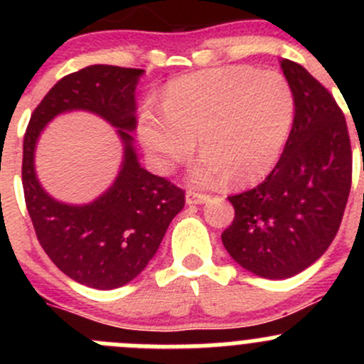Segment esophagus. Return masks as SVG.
Here are the masks:
<instances>
[{"instance_id": "1", "label": "esophagus", "mask_w": 364, "mask_h": 364, "mask_svg": "<svg viewBox=\"0 0 364 364\" xmlns=\"http://www.w3.org/2000/svg\"><path fill=\"white\" fill-rule=\"evenodd\" d=\"M209 197L205 193H199V192H193V190H188L186 192V204L193 205V204H204Z\"/></svg>"}]
</instances>
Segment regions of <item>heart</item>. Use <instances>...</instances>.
I'll list each match as a JSON object with an SVG mask.
<instances>
[{
    "instance_id": "heart-1",
    "label": "heart",
    "mask_w": 364,
    "mask_h": 364,
    "mask_svg": "<svg viewBox=\"0 0 364 364\" xmlns=\"http://www.w3.org/2000/svg\"><path fill=\"white\" fill-rule=\"evenodd\" d=\"M296 100L282 73L223 67L172 80L164 111L149 104L139 114L137 134L149 164L171 172L196 148L192 167L200 186L250 185L280 160L294 123Z\"/></svg>"
}]
</instances>
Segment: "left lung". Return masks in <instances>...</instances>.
Here are the masks:
<instances>
[{
  "label": "left lung",
  "mask_w": 364,
  "mask_h": 364,
  "mask_svg": "<svg viewBox=\"0 0 364 364\" xmlns=\"http://www.w3.org/2000/svg\"><path fill=\"white\" fill-rule=\"evenodd\" d=\"M296 100L284 153L255 188L229 197V255L257 277L284 280L321 259L340 229L352 181L347 123L328 90L306 68L280 60Z\"/></svg>",
  "instance_id": "1"
}]
</instances>
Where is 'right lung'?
Instances as JSON below:
<instances>
[{"label":"right lung","mask_w":364,"mask_h":364,"mask_svg":"<svg viewBox=\"0 0 364 364\" xmlns=\"http://www.w3.org/2000/svg\"><path fill=\"white\" fill-rule=\"evenodd\" d=\"M144 70L91 65L63 77L31 114L23 144V188L36 237L67 277L91 289L127 285L155 257L185 192L141 167L132 132L135 90ZM91 112L117 128L124 160L113 185L95 201L68 205L41 186L34 151L45 127L60 113Z\"/></svg>","instance_id":"1"}]
</instances>
